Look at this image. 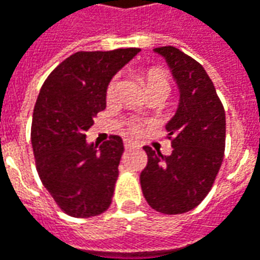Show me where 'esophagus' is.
<instances>
[{
  "label": "esophagus",
  "instance_id": "34e87169",
  "mask_svg": "<svg viewBox=\"0 0 260 260\" xmlns=\"http://www.w3.org/2000/svg\"><path fill=\"white\" fill-rule=\"evenodd\" d=\"M123 146H125V149H131V148L137 146V144H135L134 141H129V139H126V141L123 142Z\"/></svg>",
  "mask_w": 260,
  "mask_h": 260
}]
</instances>
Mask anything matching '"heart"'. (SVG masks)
I'll use <instances>...</instances> for the list:
<instances>
[{
    "label": "heart",
    "mask_w": 260,
    "mask_h": 260,
    "mask_svg": "<svg viewBox=\"0 0 260 260\" xmlns=\"http://www.w3.org/2000/svg\"><path fill=\"white\" fill-rule=\"evenodd\" d=\"M144 79L148 92L160 91V92H165L167 95L169 92V81H168L165 72L160 68H149L144 74ZM116 89H118V79L112 78L108 82L107 89H105V100L108 102H112L115 100ZM141 112H145V109H141ZM142 129H144V123L137 122V121L128 123V131L131 134H141Z\"/></svg>",
    "instance_id": "obj_1"
}]
</instances>
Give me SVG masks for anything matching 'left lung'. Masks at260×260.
I'll return each mask as SVG.
<instances>
[{
  "instance_id": "8db88e82",
  "label": "left lung",
  "mask_w": 260,
  "mask_h": 260,
  "mask_svg": "<svg viewBox=\"0 0 260 260\" xmlns=\"http://www.w3.org/2000/svg\"><path fill=\"white\" fill-rule=\"evenodd\" d=\"M167 59L179 86L181 100L167 123L174 151L164 156L145 146L148 164L141 172L146 202L165 215L197 208L218 175L226 137L225 109L204 67L175 47L155 48Z\"/></svg>"
}]
</instances>
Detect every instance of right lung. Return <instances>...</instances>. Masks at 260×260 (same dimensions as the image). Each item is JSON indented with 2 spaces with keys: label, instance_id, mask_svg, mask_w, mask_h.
Masks as SVG:
<instances>
[{
  "label": "right lung",
  "instance_id": "add662e5",
  "mask_svg": "<svg viewBox=\"0 0 260 260\" xmlns=\"http://www.w3.org/2000/svg\"><path fill=\"white\" fill-rule=\"evenodd\" d=\"M139 48L75 52L45 79L35 102L31 142L42 185L74 218H91L109 208L123 153L121 137L86 144L85 132L107 107L105 89Z\"/></svg>",
  "mask_w": 260,
  "mask_h": 260
}]
</instances>
